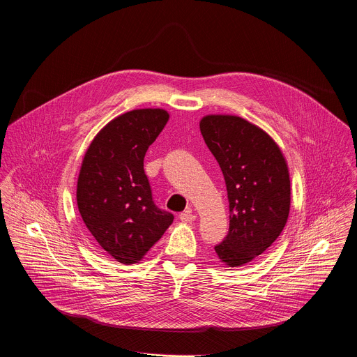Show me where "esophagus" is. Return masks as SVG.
<instances>
[{
  "instance_id": "34e87169",
  "label": "esophagus",
  "mask_w": 357,
  "mask_h": 357,
  "mask_svg": "<svg viewBox=\"0 0 357 357\" xmlns=\"http://www.w3.org/2000/svg\"><path fill=\"white\" fill-rule=\"evenodd\" d=\"M179 220L183 221V222H192V221L196 220V215L192 213L190 208H188V210H185L183 213L179 214Z\"/></svg>"
}]
</instances>
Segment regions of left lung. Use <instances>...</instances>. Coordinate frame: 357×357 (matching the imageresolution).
<instances>
[{"label": "left lung", "instance_id": "8db88e82", "mask_svg": "<svg viewBox=\"0 0 357 357\" xmlns=\"http://www.w3.org/2000/svg\"><path fill=\"white\" fill-rule=\"evenodd\" d=\"M200 132L221 168L229 203L228 234L214 251L227 266H243L264 254L286 225L287 164L273 139L243 117L204 116Z\"/></svg>", "mask_w": 357, "mask_h": 357}]
</instances>
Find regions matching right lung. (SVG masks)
<instances>
[{"mask_svg": "<svg viewBox=\"0 0 357 357\" xmlns=\"http://www.w3.org/2000/svg\"><path fill=\"white\" fill-rule=\"evenodd\" d=\"M164 109H136L114 117L92 140L77 182L79 214L99 247L130 265L172 224L153 200L144 157L167 125Z\"/></svg>", "mask_w": 357, "mask_h": 357, "instance_id": "obj_1", "label": "right lung"}]
</instances>
